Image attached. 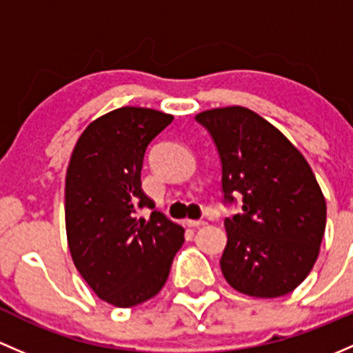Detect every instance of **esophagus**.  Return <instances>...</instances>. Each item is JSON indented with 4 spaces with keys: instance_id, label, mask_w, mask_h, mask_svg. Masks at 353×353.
I'll return each instance as SVG.
<instances>
[{
    "instance_id": "esophagus-1",
    "label": "esophagus",
    "mask_w": 353,
    "mask_h": 353,
    "mask_svg": "<svg viewBox=\"0 0 353 353\" xmlns=\"http://www.w3.org/2000/svg\"><path fill=\"white\" fill-rule=\"evenodd\" d=\"M185 224H187L188 228H201V226H203V224H205V221H192V219H188V221H185Z\"/></svg>"
}]
</instances>
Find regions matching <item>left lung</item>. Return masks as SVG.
Returning a JSON list of instances; mask_svg holds the SVG:
<instances>
[{
	"label": "left lung",
	"instance_id": "obj_1",
	"mask_svg": "<svg viewBox=\"0 0 353 353\" xmlns=\"http://www.w3.org/2000/svg\"><path fill=\"white\" fill-rule=\"evenodd\" d=\"M195 119L219 151L224 197H243V214L224 219V279L252 297L292 292L314 267L326 228L325 195L310 163L250 108H210Z\"/></svg>",
	"mask_w": 353,
	"mask_h": 353
}]
</instances>
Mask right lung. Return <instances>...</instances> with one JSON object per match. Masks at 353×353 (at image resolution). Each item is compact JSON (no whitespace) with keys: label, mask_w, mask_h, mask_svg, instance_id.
<instances>
[{"label":"right lung","mask_w":353,"mask_h":353,"mask_svg":"<svg viewBox=\"0 0 353 353\" xmlns=\"http://www.w3.org/2000/svg\"><path fill=\"white\" fill-rule=\"evenodd\" d=\"M173 121L154 108L121 107L79 136L66 172L64 212L72 263L105 303L132 307L154 297L168 279L185 230L141 188L148 144Z\"/></svg>","instance_id":"right-lung-1"}]
</instances>
